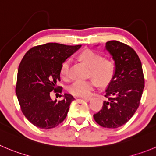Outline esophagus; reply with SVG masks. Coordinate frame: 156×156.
<instances>
[{"mask_svg": "<svg viewBox=\"0 0 156 156\" xmlns=\"http://www.w3.org/2000/svg\"><path fill=\"white\" fill-rule=\"evenodd\" d=\"M80 98H82V99L87 100V101H89V100H91V98H91V96H81Z\"/></svg>", "mask_w": 156, "mask_h": 156, "instance_id": "esophagus-1", "label": "esophagus"}]
</instances>
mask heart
<instances>
[{"mask_svg": "<svg viewBox=\"0 0 156 156\" xmlns=\"http://www.w3.org/2000/svg\"><path fill=\"white\" fill-rule=\"evenodd\" d=\"M79 58L90 68L89 75L100 84H106L114 75L115 64L112 61L106 59L98 52L91 49L83 51L79 55ZM71 60L69 58L62 62L61 65L60 74L64 79L69 77V69ZM95 87V82L93 80L75 81L68 88L71 94L76 96H87Z\"/></svg>", "mask_w": 156, "mask_h": 156, "instance_id": "heart-1", "label": "heart"}]
</instances>
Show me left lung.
<instances>
[{
	"instance_id": "obj_1",
	"label": "left lung",
	"mask_w": 156,
	"mask_h": 156,
	"mask_svg": "<svg viewBox=\"0 0 156 156\" xmlns=\"http://www.w3.org/2000/svg\"><path fill=\"white\" fill-rule=\"evenodd\" d=\"M105 48L115 61V71L105 90L107 99L93 116L99 126L116 129L129 122L139 108L145 79L141 61L132 48L118 41L106 42Z\"/></svg>"
}]
</instances>
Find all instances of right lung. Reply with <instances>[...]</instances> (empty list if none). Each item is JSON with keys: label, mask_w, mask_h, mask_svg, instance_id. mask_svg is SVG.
Here are the masks:
<instances>
[{"label": "right lung", "mask_w": 156, "mask_h": 156, "mask_svg": "<svg viewBox=\"0 0 156 156\" xmlns=\"http://www.w3.org/2000/svg\"><path fill=\"white\" fill-rule=\"evenodd\" d=\"M81 46L47 43L31 48L22 58L16 94L23 114L36 127L52 129L66 118L73 96L65 94L63 100L57 101L50 94L62 93V88L57 85L61 81V65Z\"/></svg>", "instance_id": "right-lung-1"}]
</instances>
